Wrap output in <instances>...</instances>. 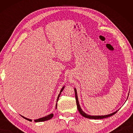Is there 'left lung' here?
Masks as SVG:
<instances>
[{"instance_id": "obj_1", "label": "left lung", "mask_w": 133, "mask_h": 133, "mask_svg": "<svg viewBox=\"0 0 133 133\" xmlns=\"http://www.w3.org/2000/svg\"><path fill=\"white\" fill-rule=\"evenodd\" d=\"M75 97H76V104H77V107L78 111H79L81 115H82L83 117H85V118H90V119H102V118L109 117H110V116H111L112 115H114V114H116L118 111V110H117V111L112 112V113H111V114H108V115H105V116H90V115H88V114L85 113V112L83 111V110H82V109L80 108L79 103H78V101L77 91H76V89H75Z\"/></svg>"}]
</instances>
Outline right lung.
<instances>
[{
    "label": "right lung",
    "mask_w": 133,
    "mask_h": 133,
    "mask_svg": "<svg viewBox=\"0 0 133 133\" xmlns=\"http://www.w3.org/2000/svg\"><path fill=\"white\" fill-rule=\"evenodd\" d=\"M63 89H64V87H63V88L62 89L61 91H60V94H58V97H57V101H58V98H59V97H60V94H61L62 91L63 90ZM57 105V103H56V105ZM53 117V114H49V115H48V116L44 117H42V118H39V119H37V120H35V122H42V121H44L50 120V119H51V118H52ZM22 117H23L24 118L26 119V120H28V121H31V120H30V119L27 118H26V117H23V116H22Z\"/></svg>",
    "instance_id": "1"
}]
</instances>
